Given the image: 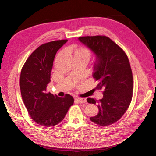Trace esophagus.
<instances>
[{"label":"esophagus","instance_id":"34e87169","mask_svg":"<svg viewBox=\"0 0 156 156\" xmlns=\"http://www.w3.org/2000/svg\"><path fill=\"white\" fill-rule=\"evenodd\" d=\"M75 100L77 101L79 103H85L87 102V99L86 98H75Z\"/></svg>","mask_w":156,"mask_h":156}]
</instances>
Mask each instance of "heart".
Here are the masks:
<instances>
[{"instance_id": "b5f03b06", "label": "heart", "mask_w": 156, "mask_h": 156, "mask_svg": "<svg viewBox=\"0 0 156 156\" xmlns=\"http://www.w3.org/2000/svg\"><path fill=\"white\" fill-rule=\"evenodd\" d=\"M72 51H73L74 57L83 58L88 61L91 57V51L84 47L75 45L72 48Z\"/></svg>"}]
</instances>
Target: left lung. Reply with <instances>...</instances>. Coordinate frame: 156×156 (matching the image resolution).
<instances>
[{
	"label": "left lung",
	"mask_w": 156,
	"mask_h": 156,
	"mask_svg": "<svg viewBox=\"0 0 156 156\" xmlns=\"http://www.w3.org/2000/svg\"><path fill=\"white\" fill-rule=\"evenodd\" d=\"M79 41L96 55L93 77L102 90L101 100L88 98L89 103H98L99 112L90 119L100 126L115 123L124 115L131 101L133 79L129 61L120 46L105 36H83Z\"/></svg>",
	"instance_id": "8db88e82"
}]
</instances>
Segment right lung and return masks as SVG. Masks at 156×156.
<instances>
[{
  "label": "right lung",
  "instance_id": "right-lung-1",
  "mask_svg": "<svg viewBox=\"0 0 156 156\" xmlns=\"http://www.w3.org/2000/svg\"><path fill=\"white\" fill-rule=\"evenodd\" d=\"M67 41L56 40L41 45L21 69L20 83L23 101L31 119L42 126L60 123L74 101L69 94L60 98L46 91L55 55Z\"/></svg>",
  "mask_w": 156,
  "mask_h": 156
}]
</instances>
